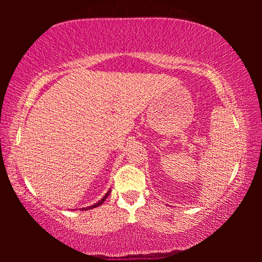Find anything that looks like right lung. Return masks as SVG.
I'll return each mask as SVG.
<instances>
[{"label": "right lung", "mask_w": 262, "mask_h": 262, "mask_svg": "<svg viewBox=\"0 0 262 262\" xmlns=\"http://www.w3.org/2000/svg\"><path fill=\"white\" fill-rule=\"evenodd\" d=\"M110 192H111V189H108V192L104 195V196H103V199H101V200H99L98 202L95 203V205L90 206V207L82 208V210H89V209H92V208H96V207H99V206H101V205H103V203H104V201L106 200V199H107V196H108V195H110Z\"/></svg>", "instance_id": "add662e5"}]
</instances>
